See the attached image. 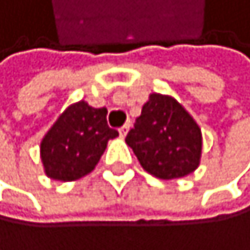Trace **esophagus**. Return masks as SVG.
<instances>
[{
    "mask_svg": "<svg viewBox=\"0 0 250 250\" xmlns=\"http://www.w3.org/2000/svg\"><path fill=\"white\" fill-rule=\"evenodd\" d=\"M129 129H130V123H126L124 126L120 127V135H121V137H126L127 132H129Z\"/></svg>",
    "mask_w": 250,
    "mask_h": 250,
    "instance_id": "obj_1",
    "label": "esophagus"
}]
</instances>
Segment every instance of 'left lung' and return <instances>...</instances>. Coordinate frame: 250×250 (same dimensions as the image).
<instances>
[{"instance_id":"left-lung-1","label":"left lung","mask_w":250,"mask_h":250,"mask_svg":"<svg viewBox=\"0 0 250 250\" xmlns=\"http://www.w3.org/2000/svg\"><path fill=\"white\" fill-rule=\"evenodd\" d=\"M126 144L148 174L172 180L199 166L203 135L196 121L174 97L155 92L142 106Z\"/></svg>"}]
</instances>
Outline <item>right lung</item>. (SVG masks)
<instances>
[{
  "label": "right lung",
  "mask_w": 250,
  "mask_h": 250,
  "mask_svg": "<svg viewBox=\"0 0 250 250\" xmlns=\"http://www.w3.org/2000/svg\"><path fill=\"white\" fill-rule=\"evenodd\" d=\"M106 108L87 102L70 105L41 140V161L47 177L73 182L92 172L118 130L106 124Z\"/></svg>",
  "instance_id": "right-lung-1"
}]
</instances>
